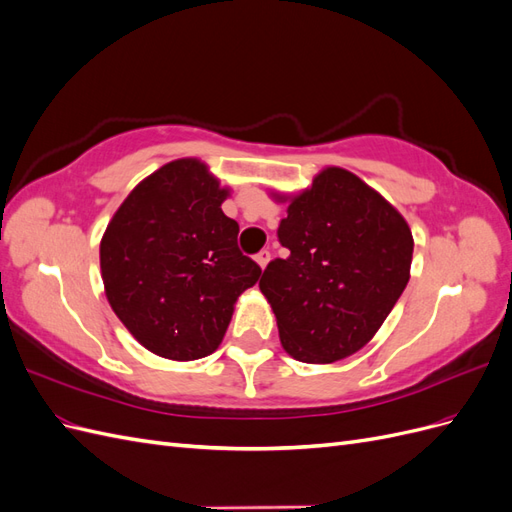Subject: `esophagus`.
Here are the masks:
<instances>
[{
    "mask_svg": "<svg viewBox=\"0 0 512 512\" xmlns=\"http://www.w3.org/2000/svg\"><path fill=\"white\" fill-rule=\"evenodd\" d=\"M269 260H271V252L269 250H262V252L256 254V262H258L260 269H265L269 265Z\"/></svg>",
    "mask_w": 512,
    "mask_h": 512,
    "instance_id": "esophagus-1",
    "label": "esophagus"
}]
</instances>
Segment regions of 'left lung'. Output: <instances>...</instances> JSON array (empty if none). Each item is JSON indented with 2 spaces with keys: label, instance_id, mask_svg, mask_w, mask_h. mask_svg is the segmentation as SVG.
<instances>
[{
  "label": "left lung",
  "instance_id": "obj_1",
  "mask_svg": "<svg viewBox=\"0 0 512 512\" xmlns=\"http://www.w3.org/2000/svg\"><path fill=\"white\" fill-rule=\"evenodd\" d=\"M288 203L277 228L288 258L271 260L260 292L284 350L301 363H335L378 333L410 280L414 239L389 200L339 166H327Z\"/></svg>",
  "mask_w": 512,
  "mask_h": 512
}]
</instances>
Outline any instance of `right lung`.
<instances>
[{
    "instance_id": "1",
    "label": "right lung",
    "mask_w": 512,
    "mask_h": 512,
    "mask_svg": "<svg viewBox=\"0 0 512 512\" xmlns=\"http://www.w3.org/2000/svg\"><path fill=\"white\" fill-rule=\"evenodd\" d=\"M230 196L198 158L164 164L123 200L100 241L106 299L138 344L170 361L218 350L260 267L239 252Z\"/></svg>"
}]
</instances>
